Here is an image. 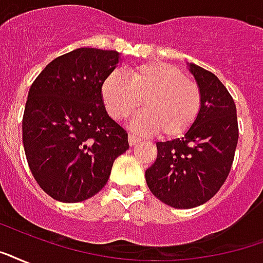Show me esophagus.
I'll use <instances>...</instances> for the list:
<instances>
[{
	"label": "esophagus",
	"mask_w": 263,
	"mask_h": 263,
	"mask_svg": "<svg viewBox=\"0 0 263 263\" xmlns=\"http://www.w3.org/2000/svg\"><path fill=\"white\" fill-rule=\"evenodd\" d=\"M128 142H129V145L134 146V145H136L138 142H140V138L135 136L134 134H129V135H128Z\"/></svg>",
	"instance_id": "34e87169"
}]
</instances>
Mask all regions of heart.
<instances>
[{
	"label": "heart",
	"instance_id": "1",
	"mask_svg": "<svg viewBox=\"0 0 263 263\" xmlns=\"http://www.w3.org/2000/svg\"><path fill=\"white\" fill-rule=\"evenodd\" d=\"M106 110L116 120L127 118L142 103L132 118V127L140 132L164 138H178L193 127L203 107V93L197 83L183 77L180 70L167 63L153 62L136 66L127 73L111 71L102 84Z\"/></svg>",
	"mask_w": 263,
	"mask_h": 263
}]
</instances>
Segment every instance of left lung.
Instances as JSON below:
<instances>
[{"instance_id": "obj_1", "label": "left lung", "mask_w": 263, "mask_h": 263, "mask_svg": "<svg viewBox=\"0 0 263 263\" xmlns=\"http://www.w3.org/2000/svg\"><path fill=\"white\" fill-rule=\"evenodd\" d=\"M203 93L197 121L183 138L157 142V158L146 170L150 192L174 208L207 203L225 183L238 140L236 105L211 71L187 63Z\"/></svg>"}]
</instances>
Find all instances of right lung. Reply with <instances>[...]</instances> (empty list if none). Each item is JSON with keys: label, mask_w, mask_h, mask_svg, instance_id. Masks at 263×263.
<instances>
[{"label": "right lung", "mask_w": 263, "mask_h": 263, "mask_svg": "<svg viewBox=\"0 0 263 263\" xmlns=\"http://www.w3.org/2000/svg\"><path fill=\"white\" fill-rule=\"evenodd\" d=\"M120 53L78 48L56 58L30 87L23 146L40 187L62 203H80L107 183L128 134L109 117L102 84Z\"/></svg>", "instance_id": "right-lung-1"}]
</instances>
